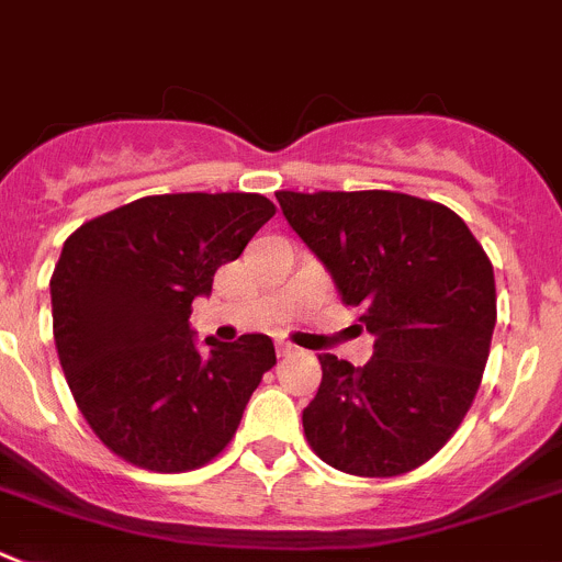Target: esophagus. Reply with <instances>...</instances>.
I'll list each match as a JSON object with an SVG mask.
<instances>
[{
  "label": "esophagus",
  "mask_w": 562,
  "mask_h": 562,
  "mask_svg": "<svg viewBox=\"0 0 562 562\" xmlns=\"http://www.w3.org/2000/svg\"><path fill=\"white\" fill-rule=\"evenodd\" d=\"M299 349L293 344H288V340H280V344H277V355H280V358H291V355H296Z\"/></svg>",
  "instance_id": "34e87169"
}]
</instances>
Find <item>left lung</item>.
I'll list each match as a JSON object with an SVG mask.
<instances>
[{
  "label": "left lung",
  "instance_id": "1",
  "mask_svg": "<svg viewBox=\"0 0 562 562\" xmlns=\"http://www.w3.org/2000/svg\"><path fill=\"white\" fill-rule=\"evenodd\" d=\"M277 202L374 335L363 369L318 355L307 443L355 476L418 469L458 432L482 382L494 266L454 210L411 193L277 191Z\"/></svg>",
  "mask_w": 562,
  "mask_h": 562
}]
</instances>
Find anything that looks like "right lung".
I'll list each match as a JSON object with an SVG mask.
<instances>
[{"mask_svg":"<svg viewBox=\"0 0 562 562\" xmlns=\"http://www.w3.org/2000/svg\"><path fill=\"white\" fill-rule=\"evenodd\" d=\"M277 213L260 193H160L68 235L49 280L57 358L113 454L180 474L216 458L277 363L269 335L193 340L191 302Z\"/></svg>","mask_w":562,"mask_h":562,"instance_id":"add662e5","label":"right lung"}]
</instances>
